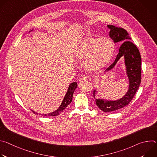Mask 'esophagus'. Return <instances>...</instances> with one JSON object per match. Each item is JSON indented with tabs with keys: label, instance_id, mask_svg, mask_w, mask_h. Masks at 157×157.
<instances>
[{
	"label": "esophagus",
	"instance_id": "1",
	"mask_svg": "<svg viewBox=\"0 0 157 157\" xmlns=\"http://www.w3.org/2000/svg\"><path fill=\"white\" fill-rule=\"evenodd\" d=\"M87 80V77L86 75H81L80 77H79V81L80 82H83L84 81H86Z\"/></svg>",
	"mask_w": 157,
	"mask_h": 157
}]
</instances>
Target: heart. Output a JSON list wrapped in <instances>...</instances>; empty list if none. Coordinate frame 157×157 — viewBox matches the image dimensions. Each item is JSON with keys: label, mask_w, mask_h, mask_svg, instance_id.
I'll return each instance as SVG.
<instances>
[{"label": "heart", "mask_w": 157, "mask_h": 157, "mask_svg": "<svg viewBox=\"0 0 157 157\" xmlns=\"http://www.w3.org/2000/svg\"><path fill=\"white\" fill-rule=\"evenodd\" d=\"M114 50L113 43L107 38L87 37L76 47L75 57L78 61H85L89 71H97L107 64Z\"/></svg>", "instance_id": "1"}]
</instances>
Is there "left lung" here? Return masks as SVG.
Returning <instances> with one entry per match:
<instances>
[{
    "label": "left lung",
    "mask_w": 157,
    "mask_h": 157,
    "mask_svg": "<svg viewBox=\"0 0 157 157\" xmlns=\"http://www.w3.org/2000/svg\"><path fill=\"white\" fill-rule=\"evenodd\" d=\"M110 29L109 36L114 43L124 42L121 46L119 53L114 62L106 70L107 71L113 69L122 56L124 57L126 73L129 81L128 89L126 94L117 101H107L103 99H96V103L98 107L103 112H112L119 110L127 105L132 100L141 82V63L142 58L137 47L132 43L127 32L121 27L108 25ZM96 90L94 91L95 98Z\"/></svg>",
    "instance_id": "1"
}]
</instances>
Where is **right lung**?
<instances>
[{"mask_svg":"<svg viewBox=\"0 0 157 157\" xmlns=\"http://www.w3.org/2000/svg\"><path fill=\"white\" fill-rule=\"evenodd\" d=\"M77 86H78L77 82H73L71 83V84L69 86L68 91H67L66 94V95H65V96H64V99L62 101V103L60 105V106L59 107V108L57 110H56L55 111L53 112V113H49L48 114H44V116H56L59 115L61 113V112H63V110L71 102L74 91H75V89H76ZM32 112L33 113L36 114V115L38 114V113H35V111L32 110Z\"/></svg>","mask_w":157,"mask_h":157,"instance_id":"add662e5","label":"right lung"}]
</instances>
